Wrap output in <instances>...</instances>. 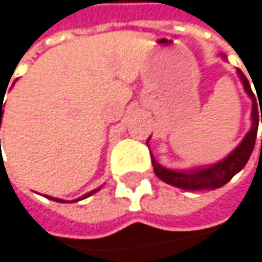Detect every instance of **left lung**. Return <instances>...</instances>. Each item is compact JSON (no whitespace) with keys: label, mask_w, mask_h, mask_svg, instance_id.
<instances>
[{"label":"left lung","mask_w":262,"mask_h":262,"mask_svg":"<svg viewBox=\"0 0 262 262\" xmlns=\"http://www.w3.org/2000/svg\"><path fill=\"white\" fill-rule=\"evenodd\" d=\"M237 74L244 83V88L247 91V95L252 98L253 101V110H252V128L250 132L246 135V138L242 140V143L221 163L203 167V169H195V171H171L166 169L161 164H158L154 158V155H150L152 158V164H154V172L155 176L163 180L167 185H172L182 189H191V191H197V189H214V188H221L224 186L227 182H230L242 167H244L253 152L255 147V141H256V134H258V124H259V118L262 122L261 113H259L258 104H256V96L255 93L250 88V83L247 80V77L244 76L241 70H237ZM259 101V98H258ZM261 108V107H259ZM261 149H262V140H261Z\"/></svg>","instance_id":"8db88e82"}]
</instances>
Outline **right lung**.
Masks as SVG:
<instances>
[{
    "label": "right lung",
    "instance_id": "obj_1",
    "mask_svg": "<svg viewBox=\"0 0 262 262\" xmlns=\"http://www.w3.org/2000/svg\"><path fill=\"white\" fill-rule=\"evenodd\" d=\"M1 108H3V104H1V107H0V122H1V116H3V112H1ZM0 143H1V141H0ZM96 191H99V189H95V191H91V192L85 194V195H83V197H80V199H85V197L91 195L93 192H96ZM48 199H51V200H55V202H63V200H60V199H52V197H48Z\"/></svg>",
    "mask_w": 262,
    "mask_h": 262
}]
</instances>
